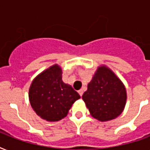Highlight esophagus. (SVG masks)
I'll return each instance as SVG.
<instances>
[{
	"label": "esophagus",
	"instance_id": "esophagus-1",
	"mask_svg": "<svg viewBox=\"0 0 150 150\" xmlns=\"http://www.w3.org/2000/svg\"><path fill=\"white\" fill-rule=\"evenodd\" d=\"M79 93L80 96H82V94H83V90H82V89H80V90H79Z\"/></svg>",
	"mask_w": 150,
	"mask_h": 150
}]
</instances>
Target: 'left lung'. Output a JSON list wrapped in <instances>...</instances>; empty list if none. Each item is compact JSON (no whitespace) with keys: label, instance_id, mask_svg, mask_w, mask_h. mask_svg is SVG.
<instances>
[{"label":"left lung","instance_id":"1","mask_svg":"<svg viewBox=\"0 0 150 150\" xmlns=\"http://www.w3.org/2000/svg\"><path fill=\"white\" fill-rule=\"evenodd\" d=\"M82 100L94 118L100 121H110L124 110L127 100L126 89L109 68L102 65L88 84Z\"/></svg>","mask_w":150,"mask_h":150}]
</instances>
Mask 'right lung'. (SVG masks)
<instances>
[{
    "instance_id": "right-lung-1",
    "label": "right lung",
    "mask_w": 150,
    "mask_h": 150,
    "mask_svg": "<svg viewBox=\"0 0 150 150\" xmlns=\"http://www.w3.org/2000/svg\"><path fill=\"white\" fill-rule=\"evenodd\" d=\"M80 98L70 85L62 81V70L57 64L38 75L29 90L30 104L36 114L48 121H57L67 116L72 104Z\"/></svg>"
}]
</instances>
